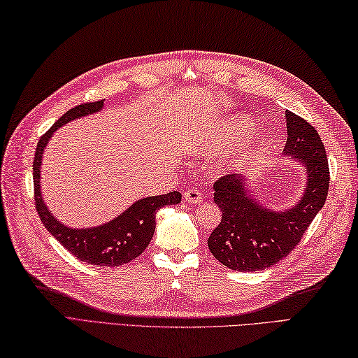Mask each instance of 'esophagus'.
Segmentation results:
<instances>
[{"instance_id":"34e87169","label":"esophagus","mask_w":358,"mask_h":358,"mask_svg":"<svg viewBox=\"0 0 358 358\" xmlns=\"http://www.w3.org/2000/svg\"><path fill=\"white\" fill-rule=\"evenodd\" d=\"M184 199L187 202L198 203L202 201V194H201V192H198V189H187V192L184 193Z\"/></svg>"}]
</instances>
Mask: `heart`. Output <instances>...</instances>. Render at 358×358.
<instances>
[{
	"mask_svg": "<svg viewBox=\"0 0 358 358\" xmlns=\"http://www.w3.org/2000/svg\"><path fill=\"white\" fill-rule=\"evenodd\" d=\"M253 128V120L247 115H231L217 122L213 128L202 131L192 142V150L199 156H213L243 142ZM239 156H222L216 162L217 171H231L239 165Z\"/></svg>",
	"mask_w": 358,
	"mask_h": 358,
	"instance_id": "b5f03b06",
	"label": "heart"
}]
</instances>
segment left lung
Masks as SVG:
<instances>
[{"label": "left lung", "mask_w": 358, "mask_h": 358, "mask_svg": "<svg viewBox=\"0 0 358 358\" xmlns=\"http://www.w3.org/2000/svg\"><path fill=\"white\" fill-rule=\"evenodd\" d=\"M286 122L284 155L303 165L308 178L294 207L280 211L264 207L243 174H227L213 185L222 220L211 231L208 249L231 271H264L286 258L326 202L329 165L322 138L310 123L292 111H286Z\"/></svg>", "instance_id": "obj_1"}]
</instances>
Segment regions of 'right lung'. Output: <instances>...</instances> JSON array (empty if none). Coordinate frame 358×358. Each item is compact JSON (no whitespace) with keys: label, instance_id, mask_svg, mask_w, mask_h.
<instances>
[{"label":"right lung","instance_id":"1","mask_svg":"<svg viewBox=\"0 0 358 358\" xmlns=\"http://www.w3.org/2000/svg\"><path fill=\"white\" fill-rule=\"evenodd\" d=\"M101 108H103V100L82 103L72 108L49 128L46 134L41 136L38 145H36L34 159L35 207L48 231L76 258L99 267H117L133 261L147 249L152 235H155L156 211L165 206L179 203L182 194L179 192H171L162 196H150V198L138 199L117 217L97 225V227L72 229L62 224L50 213V210L43 201L40 188L43 151L58 128L66 125L71 120L99 113Z\"/></svg>","mask_w":358,"mask_h":358}]
</instances>
